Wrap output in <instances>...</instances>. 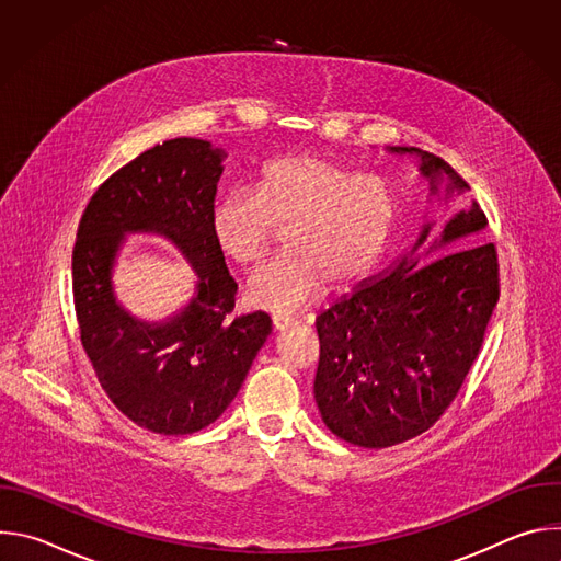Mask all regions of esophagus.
<instances>
[{
    "mask_svg": "<svg viewBox=\"0 0 561 561\" xmlns=\"http://www.w3.org/2000/svg\"><path fill=\"white\" fill-rule=\"evenodd\" d=\"M273 327H275V331H288V329L297 327V319L284 317V314H275L273 317Z\"/></svg>",
    "mask_w": 561,
    "mask_h": 561,
    "instance_id": "esophagus-1",
    "label": "esophagus"
}]
</instances>
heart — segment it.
I'll list each match as a JSON object with an SVG mask.
<instances>
[{
    "label": "heart",
    "mask_w": 561,
    "mask_h": 561,
    "mask_svg": "<svg viewBox=\"0 0 561 561\" xmlns=\"http://www.w3.org/2000/svg\"><path fill=\"white\" fill-rule=\"evenodd\" d=\"M397 215L399 199L386 180L319 154H286L262 167L253 193L230 191L215 202L210 234L228 262L247 268L286 228V253L249 277L247 295L262 310L293 314L331 282L362 284L383 260Z\"/></svg>",
    "instance_id": "1"
}]
</instances>
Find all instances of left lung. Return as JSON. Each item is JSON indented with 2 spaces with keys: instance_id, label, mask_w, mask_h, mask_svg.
<instances>
[{
  "instance_id": "left-lung-1",
  "label": "left lung",
  "mask_w": 561,
  "mask_h": 561,
  "mask_svg": "<svg viewBox=\"0 0 561 561\" xmlns=\"http://www.w3.org/2000/svg\"><path fill=\"white\" fill-rule=\"evenodd\" d=\"M386 150L415 159L428 202L448 204L470 191L433 152ZM433 226L424 215L402 257L317 317L314 402L324 424L348 444L388 448L428 431L482 348L500 299L497 253L482 242L486 215L470 199L431 242ZM435 252L445 255L432 261Z\"/></svg>"
}]
</instances>
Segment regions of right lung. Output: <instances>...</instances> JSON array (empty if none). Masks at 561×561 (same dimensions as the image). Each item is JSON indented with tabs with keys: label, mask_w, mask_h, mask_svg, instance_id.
<instances>
[{
	"label": "right lung",
	"mask_w": 561,
	"mask_h": 561,
	"mask_svg": "<svg viewBox=\"0 0 561 561\" xmlns=\"http://www.w3.org/2000/svg\"><path fill=\"white\" fill-rule=\"evenodd\" d=\"M226 152L178 137L111 175L89 202L72 251V295L82 344L113 404L159 435L213 424L242 388L273 322L232 317L237 284L210 234ZM128 233L164 236L196 273L194 297L159 323L133 316L112 273Z\"/></svg>",
	"instance_id": "1"
}]
</instances>
